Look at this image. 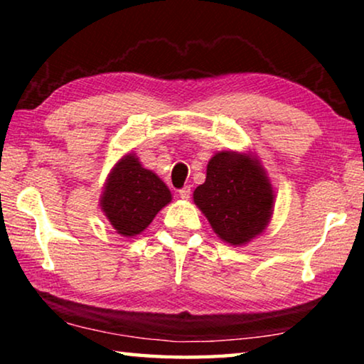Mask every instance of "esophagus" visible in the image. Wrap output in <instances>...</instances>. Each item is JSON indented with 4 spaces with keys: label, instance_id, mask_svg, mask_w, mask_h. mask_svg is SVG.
<instances>
[{
    "label": "esophagus",
    "instance_id": "obj_1",
    "mask_svg": "<svg viewBox=\"0 0 364 364\" xmlns=\"http://www.w3.org/2000/svg\"><path fill=\"white\" fill-rule=\"evenodd\" d=\"M178 194H180L181 199H189L191 197V186H184L180 191H178Z\"/></svg>",
    "mask_w": 364,
    "mask_h": 364
}]
</instances>
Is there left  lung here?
I'll list each match as a JSON object with an SVG mask.
<instances>
[{"mask_svg": "<svg viewBox=\"0 0 364 364\" xmlns=\"http://www.w3.org/2000/svg\"><path fill=\"white\" fill-rule=\"evenodd\" d=\"M194 204L220 239L244 245L268 226L274 191L255 157L221 151L208 160L205 183L196 188Z\"/></svg>", "mask_w": 364, "mask_h": 364, "instance_id": "8db88e82", "label": "left lung"}]
</instances>
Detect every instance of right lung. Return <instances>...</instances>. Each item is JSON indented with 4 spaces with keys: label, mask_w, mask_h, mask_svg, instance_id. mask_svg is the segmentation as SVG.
Instances as JSON below:
<instances>
[{
    "label": "right lung",
    "mask_w": 364,
    "mask_h": 364,
    "mask_svg": "<svg viewBox=\"0 0 364 364\" xmlns=\"http://www.w3.org/2000/svg\"><path fill=\"white\" fill-rule=\"evenodd\" d=\"M170 200L167 184L144 168L134 154H127L110 170L101 196V210L117 232L132 237L143 232Z\"/></svg>",
    "instance_id": "right-lung-1"
}]
</instances>
